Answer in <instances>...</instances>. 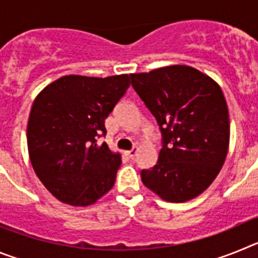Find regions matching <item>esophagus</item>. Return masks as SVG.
<instances>
[{"instance_id": "esophagus-1", "label": "esophagus", "mask_w": 258, "mask_h": 258, "mask_svg": "<svg viewBox=\"0 0 258 258\" xmlns=\"http://www.w3.org/2000/svg\"><path fill=\"white\" fill-rule=\"evenodd\" d=\"M125 154H126L127 157H131V159H133V157L137 155V149L129 150V151H126V152H125Z\"/></svg>"}]
</instances>
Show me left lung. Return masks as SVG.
<instances>
[{"mask_svg":"<svg viewBox=\"0 0 258 258\" xmlns=\"http://www.w3.org/2000/svg\"><path fill=\"white\" fill-rule=\"evenodd\" d=\"M131 80L161 132L163 147L154 168L141 172L143 184L170 203L199 197L229 150V111L220 85L181 64L132 74Z\"/></svg>","mask_w":258,"mask_h":258,"instance_id":"8db88e82","label":"left lung"}]
</instances>
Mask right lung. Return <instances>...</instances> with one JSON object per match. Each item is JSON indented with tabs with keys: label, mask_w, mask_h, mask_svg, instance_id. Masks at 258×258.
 Returning <instances> with one entry per match:
<instances>
[{
	"label": "right lung",
	"mask_w": 258,
	"mask_h": 258,
	"mask_svg": "<svg viewBox=\"0 0 258 258\" xmlns=\"http://www.w3.org/2000/svg\"><path fill=\"white\" fill-rule=\"evenodd\" d=\"M129 88V76L70 75L36 97L27 126L29 159L45 187L70 206H90L112 188L120 154L106 143L104 120Z\"/></svg>",
	"instance_id": "1"
}]
</instances>
